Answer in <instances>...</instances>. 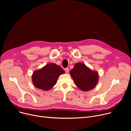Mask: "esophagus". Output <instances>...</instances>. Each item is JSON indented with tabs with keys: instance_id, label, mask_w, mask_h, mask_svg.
<instances>
[{
	"instance_id": "esophagus-1",
	"label": "esophagus",
	"mask_w": 131,
	"mask_h": 131,
	"mask_svg": "<svg viewBox=\"0 0 131 131\" xmlns=\"http://www.w3.org/2000/svg\"><path fill=\"white\" fill-rule=\"evenodd\" d=\"M65 72L66 73H68V72H69V68H66L65 69Z\"/></svg>"
}]
</instances>
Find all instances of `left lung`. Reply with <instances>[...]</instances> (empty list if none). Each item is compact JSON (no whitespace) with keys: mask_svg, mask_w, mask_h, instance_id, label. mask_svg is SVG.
I'll use <instances>...</instances> for the list:
<instances>
[{"mask_svg":"<svg viewBox=\"0 0 131 131\" xmlns=\"http://www.w3.org/2000/svg\"><path fill=\"white\" fill-rule=\"evenodd\" d=\"M70 74L75 85L82 91H88L91 90L98 82V72L92 71L83 63L75 64L70 72Z\"/></svg>","mask_w":131,"mask_h":131,"instance_id":"left-lung-1","label":"left lung"}]
</instances>
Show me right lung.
I'll list each match as a JSON object with an SVG mask.
<instances>
[{
	"label": "right lung",
	"mask_w": 131,
	"mask_h": 131,
	"mask_svg": "<svg viewBox=\"0 0 131 131\" xmlns=\"http://www.w3.org/2000/svg\"><path fill=\"white\" fill-rule=\"evenodd\" d=\"M64 73L65 71L59 66L53 63L48 64L33 72V84L38 89L48 91L56 84L59 75Z\"/></svg>",
	"instance_id": "add662e5"
}]
</instances>
